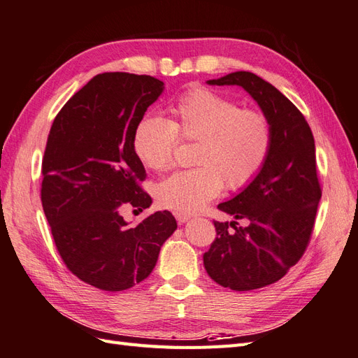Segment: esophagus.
<instances>
[{
    "instance_id": "34e87169",
    "label": "esophagus",
    "mask_w": 358,
    "mask_h": 358,
    "mask_svg": "<svg viewBox=\"0 0 358 358\" xmlns=\"http://www.w3.org/2000/svg\"><path fill=\"white\" fill-rule=\"evenodd\" d=\"M173 215H176V219H177L178 224H185V222H187L189 219L192 217V216L187 215V213H178V212H176Z\"/></svg>"
}]
</instances>
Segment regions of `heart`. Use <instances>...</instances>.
<instances>
[{"label":"heart","mask_w":358,"mask_h":358,"mask_svg":"<svg viewBox=\"0 0 358 358\" xmlns=\"http://www.w3.org/2000/svg\"><path fill=\"white\" fill-rule=\"evenodd\" d=\"M178 137L196 141V168L181 169L162 180L155 199L162 208L192 213L224 189L248 186L259 176L272 150L268 115L242 108L234 99L206 87L190 89L169 106V119L145 115L136 124L133 148L146 168L171 166Z\"/></svg>","instance_id":"heart-1"}]
</instances>
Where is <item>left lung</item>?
I'll use <instances>...</instances> for the list:
<instances>
[{
    "mask_svg": "<svg viewBox=\"0 0 358 358\" xmlns=\"http://www.w3.org/2000/svg\"><path fill=\"white\" fill-rule=\"evenodd\" d=\"M207 83L242 86L272 124V150L262 172L217 206L248 225L213 221L216 239L204 252L206 271L217 284L237 292L260 289L295 266L311 239L322 196L313 133L296 106L252 72L237 71Z\"/></svg>",
    "mask_w": 358,
    "mask_h": 358,
    "instance_id": "left-lung-1",
    "label": "left lung"
}]
</instances>
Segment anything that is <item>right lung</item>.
Returning <instances> with one entry per match:
<instances>
[{
  "label": "right lung",
  "mask_w": 358,
  "mask_h": 358,
  "mask_svg": "<svg viewBox=\"0 0 358 358\" xmlns=\"http://www.w3.org/2000/svg\"><path fill=\"white\" fill-rule=\"evenodd\" d=\"M162 92L151 76L98 74L62 107L48 134L41 199L54 243L66 268L101 290L143 281L177 230L168 210L136 227L122 217L125 207L142 212L152 203L133 133Z\"/></svg>",
  "instance_id": "add662e5"
}]
</instances>
